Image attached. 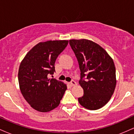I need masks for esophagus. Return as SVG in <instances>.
Returning <instances> with one entry per match:
<instances>
[{"mask_svg":"<svg viewBox=\"0 0 134 134\" xmlns=\"http://www.w3.org/2000/svg\"><path fill=\"white\" fill-rule=\"evenodd\" d=\"M70 85L72 86H75L77 85V83L75 82L74 81H73V80L71 81V82H70Z\"/></svg>","mask_w":134,"mask_h":134,"instance_id":"obj_1","label":"esophagus"}]
</instances>
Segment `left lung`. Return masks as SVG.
<instances>
[{
	"label": "left lung",
	"instance_id": "left-lung-1",
	"mask_svg": "<svg viewBox=\"0 0 134 134\" xmlns=\"http://www.w3.org/2000/svg\"><path fill=\"white\" fill-rule=\"evenodd\" d=\"M70 47L81 70L79 84L84 95L78 98L81 105L90 110L104 107L116 86V70L113 59L101 46L89 40H70ZM87 76L86 80L83 77Z\"/></svg>",
	"mask_w": 134,
	"mask_h": 134
}]
</instances>
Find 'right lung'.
<instances>
[{
    "label": "right lung",
    "instance_id": "right-lung-1",
    "mask_svg": "<svg viewBox=\"0 0 134 134\" xmlns=\"http://www.w3.org/2000/svg\"><path fill=\"white\" fill-rule=\"evenodd\" d=\"M68 43V40L39 43L27 52L20 64V90L26 101L38 111L48 112L57 107L67 90L65 84L50 79L48 76L55 72V60Z\"/></svg>",
    "mask_w": 134,
    "mask_h": 134
}]
</instances>
